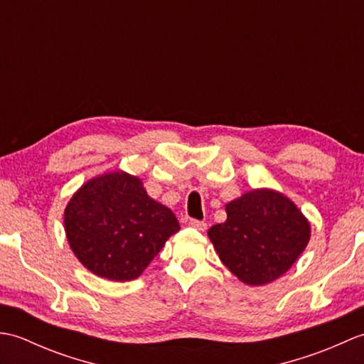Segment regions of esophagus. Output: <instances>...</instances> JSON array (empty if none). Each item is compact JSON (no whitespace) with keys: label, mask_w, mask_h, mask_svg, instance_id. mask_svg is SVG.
I'll return each instance as SVG.
<instances>
[{"label":"esophagus","mask_w":364,"mask_h":364,"mask_svg":"<svg viewBox=\"0 0 364 364\" xmlns=\"http://www.w3.org/2000/svg\"><path fill=\"white\" fill-rule=\"evenodd\" d=\"M189 227L198 230V231H205L206 230V223L203 220H197V219H192L189 220Z\"/></svg>","instance_id":"esophagus-1"}]
</instances>
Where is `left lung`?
<instances>
[{
  "instance_id": "obj_1",
  "label": "left lung",
  "mask_w": 364,
  "mask_h": 364,
  "mask_svg": "<svg viewBox=\"0 0 364 364\" xmlns=\"http://www.w3.org/2000/svg\"><path fill=\"white\" fill-rule=\"evenodd\" d=\"M227 220L208 236L239 280L259 286L283 275L310 241V223L289 198L261 189L227 205Z\"/></svg>"
}]
</instances>
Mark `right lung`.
<instances>
[{
	"label": "right lung",
	"mask_w": 364,
	"mask_h": 364,
	"mask_svg": "<svg viewBox=\"0 0 364 364\" xmlns=\"http://www.w3.org/2000/svg\"><path fill=\"white\" fill-rule=\"evenodd\" d=\"M64 223L76 258L112 282L137 278L180 230L175 214L123 172L84 184L67 205Z\"/></svg>",
	"instance_id": "obj_1"
}]
</instances>
